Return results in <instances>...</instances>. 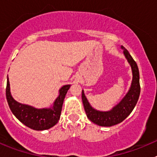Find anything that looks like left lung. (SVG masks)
Here are the masks:
<instances>
[{
  "mask_svg": "<svg viewBox=\"0 0 157 157\" xmlns=\"http://www.w3.org/2000/svg\"><path fill=\"white\" fill-rule=\"evenodd\" d=\"M122 48L123 49V53L125 55L126 58L131 66L133 80L130 90L124 97V98L120 101V103L118 104L109 112H100L93 109L89 104L83 90L82 92V103L87 118L93 123L102 127H111L123 122L131 113L139 98L141 87H140L139 71H138V65L132 56H130L127 48L123 46H122Z\"/></svg>",
  "mask_w": 157,
  "mask_h": 157,
  "instance_id": "1",
  "label": "left lung"
}]
</instances>
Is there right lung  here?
I'll return each instance as SVG.
<instances>
[{
  "label": "right lung",
  "instance_id": "obj_1",
  "mask_svg": "<svg viewBox=\"0 0 157 157\" xmlns=\"http://www.w3.org/2000/svg\"><path fill=\"white\" fill-rule=\"evenodd\" d=\"M70 85L63 86L59 90V95L50 109H37L27 105H22L12 98L10 94L9 81L7 80L6 98L8 106L14 116L24 125L33 130H43L51 128L59 120L62 106Z\"/></svg>",
  "mask_w": 157,
  "mask_h": 157
}]
</instances>
